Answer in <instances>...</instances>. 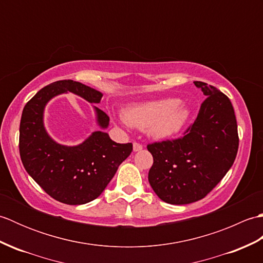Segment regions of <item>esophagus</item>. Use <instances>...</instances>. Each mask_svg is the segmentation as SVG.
<instances>
[{
    "label": "esophagus",
    "mask_w": 263,
    "mask_h": 263,
    "mask_svg": "<svg viewBox=\"0 0 263 263\" xmlns=\"http://www.w3.org/2000/svg\"><path fill=\"white\" fill-rule=\"evenodd\" d=\"M142 148H143V146L141 143H139V142H133V150H135V152H140V150H142Z\"/></svg>",
    "instance_id": "obj_1"
}]
</instances>
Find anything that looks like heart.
<instances>
[{"instance_id": "b5f03b06", "label": "heart", "mask_w": 263, "mask_h": 263, "mask_svg": "<svg viewBox=\"0 0 263 263\" xmlns=\"http://www.w3.org/2000/svg\"><path fill=\"white\" fill-rule=\"evenodd\" d=\"M189 110L177 98L154 100L133 106L126 111L125 120L133 126L147 130L150 136L164 139L174 136L185 124Z\"/></svg>"}]
</instances>
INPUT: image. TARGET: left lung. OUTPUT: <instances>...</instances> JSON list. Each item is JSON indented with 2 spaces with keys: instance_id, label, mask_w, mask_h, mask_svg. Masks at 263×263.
Instances as JSON below:
<instances>
[{
  "instance_id": "8db88e82",
  "label": "left lung",
  "mask_w": 263,
  "mask_h": 263,
  "mask_svg": "<svg viewBox=\"0 0 263 263\" xmlns=\"http://www.w3.org/2000/svg\"><path fill=\"white\" fill-rule=\"evenodd\" d=\"M194 85L205 99L193 124L183 137L147 146L154 158L150 185L171 204L203 199L230 171L238 150L237 122L230 98L205 82Z\"/></svg>"
}]
</instances>
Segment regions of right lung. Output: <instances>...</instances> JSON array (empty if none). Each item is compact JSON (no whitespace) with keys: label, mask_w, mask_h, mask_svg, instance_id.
Instances as JSON below:
<instances>
[{"label":"right lung","mask_w":263,"mask_h":263,"mask_svg":"<svg viewBox=\"0 0 263 263\" xmlns=\"http://www.w3.org/2000/svg\"><path fill=\"white\" fill-rule=\"evenodd\" d=\"M73 92L89 103H99L103 93L73 80H59L41 89L25 106L20 121L21 161L33 181L49 197L65 204H85L98 198L133 150L132 143H116L107 133L96 131L85 142L66 147L47 135L44 107L62 92ZM97 121L107 127L108 115L96 107Z\"/></svg>","instance_id":"obj_1"}]
</instances>
